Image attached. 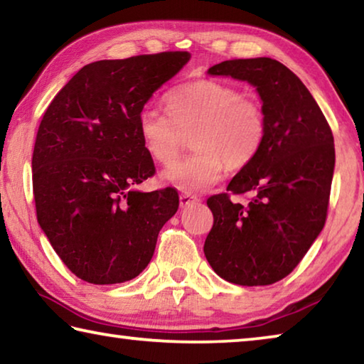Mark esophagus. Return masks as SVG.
Instances as JSON below:
<instances>
[{"label": "esophagus", "mask_w": 364, "mask_h": 364, "mask_svg": "<svg viewBox=\"0 0 364 364\" xmlns=\"http://www.w3.org/2000/svg\"><path fill=\"white\" fill-rule=\"evenodd\" d=\"M199 200H200L199 197L194 196V194L183 193V194L180 196V207H181V208L189 207V205H193V204H197V202H199Z\"/></svg>", "instance_id": "1"}]
</instances>
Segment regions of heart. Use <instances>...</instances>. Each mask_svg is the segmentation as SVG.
I'll return each instance as SVG.
<instances>
[{"label": "heart", "instance_id": "obj_1", "mask_svg": "<svg viewBox=\"0 0 364 364\" xmlns=\"http://www.w3.org/2000/svg\"><path fill=\"white\" fill-rule=\"evenodd\" d=\"M168 115L146 107L138 115V134L149 157L164 167L176 162L191 138L193 152L165 173L183 191L204 189L223 176L226 167L252 164L267 138V115L255 97L217 80H197L165 96Z\"/></svg>", "mask_w": 364, "mask_h": 364}]
</instances>
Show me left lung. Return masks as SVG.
Instances as JSON below:
<instances>
[{
    "label": "left lung",
    "instance_id": "left-lung-1",
    "mask_svg": "<svg viewBox=\"0 0 364 364\" xmlns=\"http://www.w3.org/2000/svg\"><path fill=\"white\" fill-rule=\"evenodd\" d=\"M208 73L255 86L267 115V138L226 188L231 194L250 193L249 204L231 202L228 193L207 199L213 226L204 254L228 282L273 284L292 273L326 223L334 136L306 86L278 60H225Z\"/></svg>",
    "mask_w": 364,
    "mask_h": 364
}]
</instances>
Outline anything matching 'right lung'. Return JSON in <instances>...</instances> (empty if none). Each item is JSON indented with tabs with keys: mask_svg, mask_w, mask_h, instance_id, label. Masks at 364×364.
<instances>
[{
	"mask_svg": "<svg viewBox=\"0 0 364 364\" xmlns=\"http://www.w3.org/2000/svg\"><path fill=\"white\" fill-rule=\"evenodd\" d=\"M189 58L168 51L91 63L43 115L32 157L36 218L77 278L91 284L136 278L176 213L175 188L134 189L156 173L136 122Z\"/></svg>",
	"mask_w": 364,
	"mask_h": 364,
	"instance_id": "add662e5",
	"label": "right lung"
}]
</instances>
